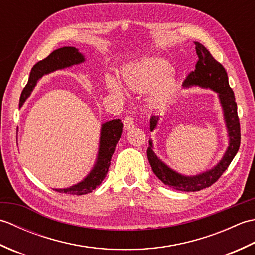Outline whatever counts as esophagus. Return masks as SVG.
Returning <instances> with one entry per match:
<instances>
[{
    "mask_svg": "<svg viewBox=\"0 0 255 255\" xmlns=\"http://www.w3.org/2000/svg\"><path fill=\"white\" fill-rule=\"evenodd\" d=\"M134 127V121L132 116H127L124 119V129L125 130H130Z\"/></svg>",
    "mask_w": 255,
    "mask_h": 255,
    "instance_id": "obj_1",
    "label": "esophagus"
}]
</instances>
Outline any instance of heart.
I'll use <instances>...</instances> for the list:
<instances>
[{
    "label": "heart",
    "instance_id": "1",
    "mask_svg": "<svg viewBox=\"0 0 255 255\" xmlns=\"http://www.w3.org/2000/svg\"><path fill=\"white\" fill-rule=\"evenodd\" d=\"M173 68L161 59H143L125 67L122 71L125 85L138 93L150 92L148 104L152 108L165 105L176 89V79L172 74ZM105 86L110 93L124 96L123 86L116 79L106 77Z\"/></svg>",
    "mask_w": 255,
    "mask_h": 255
}]
</instances>
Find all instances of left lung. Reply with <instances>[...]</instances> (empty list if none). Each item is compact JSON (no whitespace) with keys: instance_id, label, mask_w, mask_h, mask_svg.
I'll list each match as a JSON object with an SVG mask.
<instances>
[{"instance_id":"1","label":"left lung","mask_w":255,"mask_h":255,"mask_svg":"<svg viewBox=\"0 0 255 255\" xmlns=\"http://www.w3.org/2000/svg\"><path fill=\"white\" fill-rule=\"evenodd\" d=\"M195 46H196L195 49L198 56V61L195 67L196 69L187 75L183 82V88L188 89L191 86H199L202 89L213 90L218 94L224 113L227 132H228L229 143L223 158L210 170L196 175H184L171 169L154 153L152 139L149 140L147 155L153 173L165 185L183 192H197L213 185L228 169L231 161L234 160L239 150L241 140L237 103L234 91L229 85L226 70L218 61L215 60L210 52L202 44L195 41ZM159 121L160 116H152L150 118V131L154 130Z\"/></svg>"}]
</instances>
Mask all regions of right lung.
<instances>
[{"label":"right lung","mask_w":255,"mask_h":255,"mask_svg":"<svg viewBox=\"0 0 255 255\" xmlns=\"http://www.w3.org/2000/svg\"><path fill=\"white\" fill-rule=\"evenodd\" d=\"M85 57L75 47H62L52 51L44 60L37 62L31 68L28 82L21 92L19 99V107L24 105L25 101L30 96L35 86L44 75L55 72L57 70L70 68L75 64L83 63ZM123 132V123L121 119H112L102 124L99 152H97L95 164L90 173L82 181L66 188H53L59 193L71 195H84L91 193L104 180L108 167L111 165L112 155L115 151L116 144L121 139Z\"/></svg>","instance_id":"add662e5"}]
</instances>
